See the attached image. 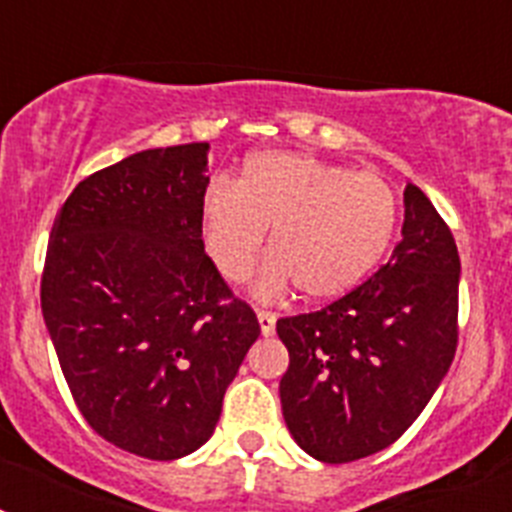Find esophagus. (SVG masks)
I'll list each match as a JSON object with an SVG mask.
<instances>
[{
	"label": "esophagus",
	"instance_id": "esophagus-1",
	"mask_svg": "<svg viewBox=\"0 0 512 512\" xmlns=\"http://www.w3.org/2000/svg\"><path fill=\"white\" fill-rule=\"evenodd\" d=\"M256 315H259L261 333H264V336H271V333H274V328H277V315H274L271 310H259Z\"/></svg>",
	"mask_w": 512,
	"mask_h": 512
}]
</instances>
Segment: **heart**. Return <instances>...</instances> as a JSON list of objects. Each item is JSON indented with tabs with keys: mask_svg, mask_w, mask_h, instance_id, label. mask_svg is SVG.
Instances as JSON below:
<instances>
[{
	"mask_svg": "<svg viewBox=\"0 0 512 512\" xmlns=\"http://www.w3.org/2000/svg\"><path fill=\"white\" fill-rule=\"evenodd\" d=\"M400 215L397 192L377 171H351L315 156L264 151L238 182L215 179L202 200V238L228 282H243L264 251L261 295L297 284L307 300L346 295L382 261Z\"/></svg>",
	"mask_w": 512,
	"mask_h": 512,
	"instance_id": "1",
	"label": "heart"
}]
</instances>
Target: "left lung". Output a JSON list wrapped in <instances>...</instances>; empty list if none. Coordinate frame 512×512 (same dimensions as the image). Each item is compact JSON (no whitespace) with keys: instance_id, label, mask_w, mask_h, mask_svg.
<instances>
[{"instance_id":"left-lung-1","label":"left lung","mask_w":512,"mask_h":512,"mask_svg":"<svg viewBox=\"0 0 512 512\" xmlns=\"http://www.w3.org/2000/svg\"><path fill=\"white\" fill-rule=\"evenodd\" d=\"M459 271L449 225L408 184L390 261L323 310L277 320L289 351L282 413L307 454L325 464L364 459L415 423L454 361Z\"/></svg>"}]
</instances>
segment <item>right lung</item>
<instances>
[{
    "label": "right lung",
    "mask_w": 512,
    "mask_h": 512,
    "mask_svg": "<svg viewBox=\"0 0 512 512\" xmlns=\"http://www.w3.org/2000/svg\"><path fill=\"white\" fill-rule=\"evenodd\" d=\"M207 148L140 151L76 184L40 277L76 408L104 441L143 459L200 449L261 333L205 253Z\"/></svg>",
    "instance_id": "obj_1"
}]
</instances>
